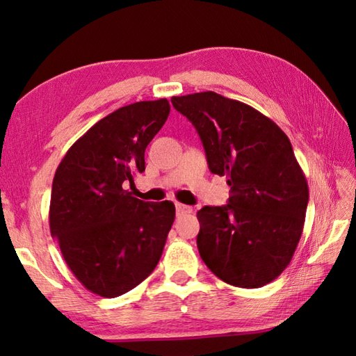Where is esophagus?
Returning a JSON list of instances; mask_svg holds the SVG:
<instances>
[{"instance_id":"obj_1","label":"esophagus","mask_w":356,"mask_h":356,"mask_svg":"<svg viewBox=\"0 0 356 356\" xmlns=\"http://www.w3.org/2000/svg\"><path fill=\"white\" fill-rule=\"evenodd\" d=\"M176 211H177L179 216L191 214L193 213V208L188 207V205H184V203H176Z\"/></svg>"}]
</instances>
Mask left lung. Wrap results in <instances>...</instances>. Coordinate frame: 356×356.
Segmentation results:
<instances>
[{
  "mask_svg": "<svg viewBox=\"0 0 356 356\" xmlns=\"http://www.w3.org/2000/svg\"><path fill=\"white\" fill-rule=\"evenodd\" d=\"M171 102L197 130L209 171L231 186L226 205L197 213L202 260L228 284L270 283L292 260L309 202L291 140L260 111L214 92Z\"/></svg>",
  "mask_w": 356,
  "mask_h": 356,
  "instance_id": "8db88e82",
  "label": "left lung"
}]
</instances>
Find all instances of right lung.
Masks as SVG:
<instances>
[{"label": "right lung", "instance_id": "obj_1", "mask_svg": "<svg viewBox=\"0 0 356 356\" xmlns=\"http://www.w3.org/2000/svg\"><path fill=\"white\" fill-rule=\"evenodd\" d=\"M170 115L166 99L125 105L73 143L51 185L50 232L90 292L119 297L157 266L176 217L174 203L125 190L145 171V148Z\"/></svg>", "mask_w": 356, "mask_h": 356}]
</instances>
